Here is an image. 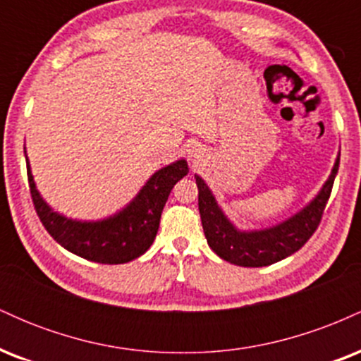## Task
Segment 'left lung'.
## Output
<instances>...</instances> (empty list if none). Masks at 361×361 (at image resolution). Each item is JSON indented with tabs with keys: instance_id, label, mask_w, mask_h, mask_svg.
<instances>
[{
	"instance_id": "1",
	"label": "left lung",
	"mask_w": 361,
	"mask_h": 361,
	"mask_svg": "<svg viewBox=\"0 0 361 361\" xmlns=\"http://www.w3.org/2000/svg\"><path fill=\"white\" fill-rule=\"evenodd\" d=\"M338 168L339 157L322 190L304 210L279 226L252 233H241L235 229L222 214L205 181L200 176H195L198 186V210L207 243L222 259L247 268L268 267L293 255L309 241L321 224Z\"/></svg>"
}]
</instances>
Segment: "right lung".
I'll use <instances>...</instances> for the list:
<instances>
[{
  "instance_id": "obj_1",
  "label": "right lung",
  "mask_w": 361,
  "mask_h": 361,
  "mask_svg": "<svg viewBox=\"0 0 361 361\" xmlns=\"http://www.w3.org/2000/svg\"><path fill=\"white\" fill-rule=\"evenodd\" d=\"M32 202L47 233L74 255L102 264H120L144 255L159 229L161 214L176 181L188 175L185 159L154 173L137 197L114 217L98 222H80L52 212L37 192L27 163Z\"/></svg>"
}]
</instances>
